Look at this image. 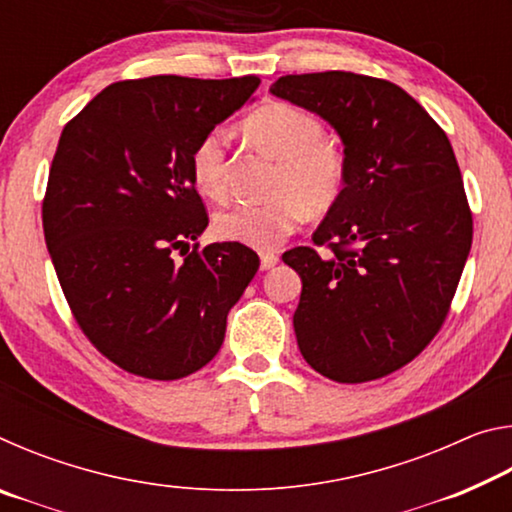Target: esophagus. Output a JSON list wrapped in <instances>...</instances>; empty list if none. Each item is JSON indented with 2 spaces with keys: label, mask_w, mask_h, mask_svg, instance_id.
Segmentation results:
<instances>
[{
  "label": "esophagus",
  "mask_w": 512,
  "mask_h": 512,
  "mask_svg": "<svg viewBox=\"0 0 512 512\" xmlns=\"http://www.w3.org/2000/svg\"><path fill=\"white\" fill-rule=\"evenodd\" d=\"M277 262H280V257L275 253H262V257H259V266H262V271H271Z\"/></svg>",
  "instance_id": "esophagus-1"
}]
</instances>
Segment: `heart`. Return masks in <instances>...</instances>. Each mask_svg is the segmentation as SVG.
Instances as JSON below:
<instances>
[{"mask_svg": "<svg viewBox=\"0 0 512 512\" xmlns=\"http://www.w3.org/2000/svg\"><path fill=\"white\" fill-rule=\"evenodd\" d=\"M246 131L277 164L275 196L235 203L216 214L214 232L257 250L280 246L298 230L307 210L325 212L339 201L345 185L343 155L325 142L323 124L291 103H266L246 119ZM192 178L198 192L221 201L228 194V135L205 133L192 151Z\"/></svg>", "mask_w": 512, "mask_h": 512, "instance_id": "1", "label": "heart"}]
</instances>
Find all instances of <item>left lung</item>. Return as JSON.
<instances>
[{
  "mask_svg": "<svg viewBox=\"0 0 512 512\" xmlns=\"http://www.w3.org/2000/svg\"><path fill=\"white\" fill-rule=\"evenodd\" d=\"M271 94L325 119L345 155L343 194L314 232L334 255H282L302 280L298 348L341 384L391 375L436 336L470 255L452 144L411 94L372 76L289 74Z\"/></svg>",
  "mask_w": 512,
  "mask_h": 512,
  "instance_id": "8db88e82",
  "label": "left lung"
}]
</instances>
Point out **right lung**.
Returning <instances> with one entry per match:
<instances>
[{"label": "right lung", "mask_w": 512, "mask_h": 512, "mask_svg": "<svg viewBox=\"0 0 512 512\" xmlns=\"http://www.w3.org/2000/svg\"><path fill=\"white\" fill-rule=\"evenodd\" d=\"M257 85V76L112 83L60 135L42 203L47 250L83 334L133 375L169 381L210 363L257 273V253L237 241L194 246L183 264L171 257L207 228L194 146Z\"/></svg>", "instance_id": "obj_1"}]
</instances>
